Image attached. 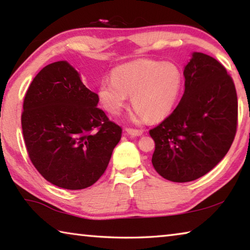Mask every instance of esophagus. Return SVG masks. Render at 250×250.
Returning a JSON list of instances; mask_svg holds the SVG:
<instances>
[{"mask_svg": "<svg viewBox=\"0 0 250 250\" xmlns=\"http://www.w3.org/2000/svg\"><path fill=\"white\" fill-rule=\"evenodd\" d=\"M126 132H128L130 135H132V137H141L143 134V131L142 130H135V129H125Z\"/></svg>", "mask_w": 250, "mask_h": 250, "instance_id": "obj_1", "label": "esophagus"}]
</instances>
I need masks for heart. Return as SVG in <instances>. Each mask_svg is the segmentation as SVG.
Masks as SVG:
<instances>
[{
	"instance_id": "heart-1",
	"label": "heart",
	"mask_w": 250,
	"mask_h": 250,
	"mask_svg": "<svg viewBox=\"0 0 250 250\" xmlns=\"http://www.w3.org/2000/svg\"><path fill=\"white\" fill-rule=\"evenodd\" d=\"M111 79L100 82L97 95L109 113L119 115L131 96L133 122L159 121L166 118L179 98L183 75L170 62L137 59L113 68Z\"/></svg>"
}]
</instances>
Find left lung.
I'll list each match as a JSON object with an SVG mask.
<instances>
[{
    "instance_id": "obj_1",
    "label": "left lung",
    "mask_w": 250,
    "mask_h": 250,
    "mask_svg": "<svg viewBox=\"0 0 250 250\" xmlns=\"http://www.w3.org/2000/svg\"><path fill=\"white\" fill-rule=\"evenodd\" d=\"M183 75L180 104L150 130L153 167L177 183L196 180L221 162L234 141L238 113L234 82L216 59L194 52Z\"/></svg>"
}]
</instances>
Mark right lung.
I'll return each instance as SVG.
<instances>
[{
	"label": "right lung",
	"instance_id": "add662e5",
	"mask_svg": "<svg viewBox=\"0 0 250 250\" xmlns=\"http://www.w3.org/2000/svg\"><path fill=\"white\" fill-rule=\"evenodd\" d=\"M99 98L68 62L45 66L25 95L22 129L34 167L66 189L89 188L104 174L121 126L99 109Z\"/></svg>",
	"mask_w": 250,
	"mask_h": 250
}]
</instances>
